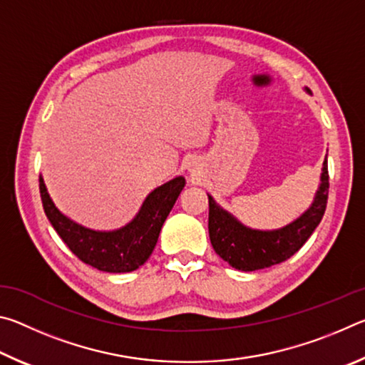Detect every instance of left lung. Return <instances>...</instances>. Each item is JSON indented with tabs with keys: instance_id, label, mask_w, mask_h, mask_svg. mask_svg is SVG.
Listing matches in <instances>:
<instances>
[{
	"instance_id": "1",
	"label": "left lung",
	"mask_w": 365,
	"mask_h": 365,
	"mask_svg": "<svg viewBox=\"0 0 365 365\" xmlns=\"http://www.w3.org/2000/svg\"><path fill=\"white\" fill-rule=\"evenodd\" d=\"M209 238L217 255L232 267L245 272L270 267L292 257L320 224L329 200V168L324 160L314 202L304 214L279 230H252L222 209L209 196Z\"/></svg>"
}]
</instances>
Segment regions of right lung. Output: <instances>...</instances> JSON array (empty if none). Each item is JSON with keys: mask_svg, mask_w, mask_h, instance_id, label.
<instances>
[{"mask_svg": "<svg viewBox=\"0 0 365 365\" xmlns=\"http://www.w3.org/2000/svg\"><path fill=\"white\" fill-rule=\"evenodd\" d=\"M183 187V177L160 185L146 196L140 212L125 227L113 232H96L66 217L54 206L40 177L43 209L54 230L80 261L110 274L137 270L148 261L158 243L160 228Z\"/></svg>", "mask_w": 365, "mask_h": 365, "instance_id": "1", "label": "right lung"}]
</instances>
